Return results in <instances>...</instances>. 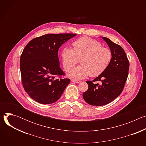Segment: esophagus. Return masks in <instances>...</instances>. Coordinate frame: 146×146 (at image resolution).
<instances>
[{
  "label": "esophagus",
  "instance_id": "34e87169",
  "mask_svg": "<svg viewBox=\"0 0 146 146\" xmlns=\"http://www.w3.org/2000/svg\"><path fill=\"white\" fill-rule=\"evenodd\" d=\"M72 82H76V83H79V82H80L81 81H79V80H72Z\"/></svg>",
  "mask_w": 146,
  "mask_h": 146
}]
</instances>
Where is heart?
<instances>
[{
	"instance_id": "b5f03b06",
	"label": "heart",
	"mask_w": 146,
	"mask_h": 146,
	"mask_svg": "<svg viewBox=\"0 0 146 146\" xmlns=\"http://www.w3.org/2000/svg\"><path fill=\"white\" fill-rule=\"evenodd\" d=\"M73 48L65 47L61 52L64 68L69 71L80 60L81 66L72 69L68 76L72 78L80 80L89 76L97 77L109 67L112 59V52L102 47L99 41L88 37H82L72 44Z\"/></svg>"
}]
</instances>
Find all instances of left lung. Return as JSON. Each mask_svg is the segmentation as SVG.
<instances>
[{
  "label": "left lung",
  "mask_w": 146,
  "mask_h": 146,
  "mask_svg": "<svg viewBox=\"0 0 146 146\" xmlns=\"http://www.w3.org/2000/svg\"><path fill=\"white\" fill-rule=\"evenodd\" d=\"M113 54L110 64L102 74L92 81H87L88 89L82 94L85 101L92 106H103L110 103L122 92L128 76L129 62L123 48L109 38L103 37ZM100 80V85L95 84Z\"/></svg>",
  "instance_id": "left-lung-1"
}]
</instances>
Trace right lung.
Instances as JSON below:
<instances>
[{
  "mask_svg": "<svg viewBox=\"0 0 146 146\" xmlns=\"http://www.w3.org/2000/svg\"><path fill=\"white\" fill-rule=\"evenodd\" d=\"M76 33L47 34L31 40L20 57L23 87L29 96L41 104L57 101L70 83L59 66V47ZM58 77V78L57 77Z\"/></svg>",
  "mask_w": 146,
  "mask_h": 146,
  "instance_id": "right-lung-1",
  "label": "right lung"
}]
</instances>
